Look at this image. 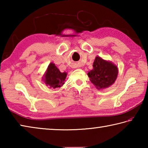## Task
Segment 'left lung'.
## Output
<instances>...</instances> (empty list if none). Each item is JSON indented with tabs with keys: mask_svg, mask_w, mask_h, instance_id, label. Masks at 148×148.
Returning <instances> with one entry per match:
<instances>
[{
	"mask_svg": "<svg viewBox=\"0 0 148 148\" xmlns=\"http://www.w3.org/2000/svg\"><path fill=\"white\" fill-rule=\"evenodd\" d=\"M92 66L93 68L87 75L97 89L108 88L114 84L118 75V68L114 62L97 56Z\"/></svg>",
	"mask_w": 148,
	"mask_h": 148,
	"instance_id": "left-lung-1",
	"label": "left lung"
}]
</instances>
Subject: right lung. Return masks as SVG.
Masks as SVG:
<instances>
[{"label":"right lung","instance_id":"add662e5","mask_svg":"<svg viewBox=\"0 0 148 148\" xmlns=\"http://www.w3.org/2000/svg\"><path fill=\"white\" fill-rule=\"evenodd\" d=\"M66 76V72H61L54 63L50 62L42 77V80L49 88L56 89L63 86Z\"/></svg>","mask_w":148,"mask_h":148}]
</instances>
